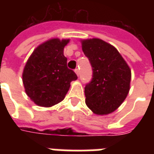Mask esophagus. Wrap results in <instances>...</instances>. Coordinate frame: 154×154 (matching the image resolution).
Returning <instances> with one entry per match:
<instances>
[{
    "mask_svg": "<svg viewBox=\"0 0 154 154\" xmlns=\"http://www.w3.org/2000/svg\"><path fill=\"white\" fill-rule=\"evenodd\" d=\"M75 72H76V73H77V76H79L80 71H79V69H75Z\"/></svg>",
    "mask_w": 154,
    "mask_h": 154,
    "instance_id": "34e87169",
    "label": "esophagus"
}]
</instances>
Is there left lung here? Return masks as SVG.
I'll list each match as a JSON object with an SVG mask.
<instances>
[{"label":"left lung","mask_w":154,"mask_h":154,"mask_svg":"<svg viewBox=\"0 0 154 154\" xmlns=\"http://www.w3.org/2000/svg\"><path fill=\"white\" fill-rule=\"evenodd\" d=\"M82 50L91 65V81L85 87V103L96 114L116 110L128 95L131 71L119 52L97 38L82 41Z\"/></svg>","instance_id":"8db88e82"}]
</instances>
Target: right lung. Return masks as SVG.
<instances>
[{"label":"right lung","mask_w":154,"mask_h":154,"mask_svg":"<svg viewBox=\"0 0 154 154\" xmlns=\"http://www.w3.org/2000/svg\"><path fill=\"white\" fill-rule=\"evenodd\" d=\"M69 40H49L37 47L29 58L23 72L25 92L35 104L50 107L60 102L70 82L77 79L67 67L64 47Z\"/></svg>","instance_id":"obj_1"}]
</instances>
